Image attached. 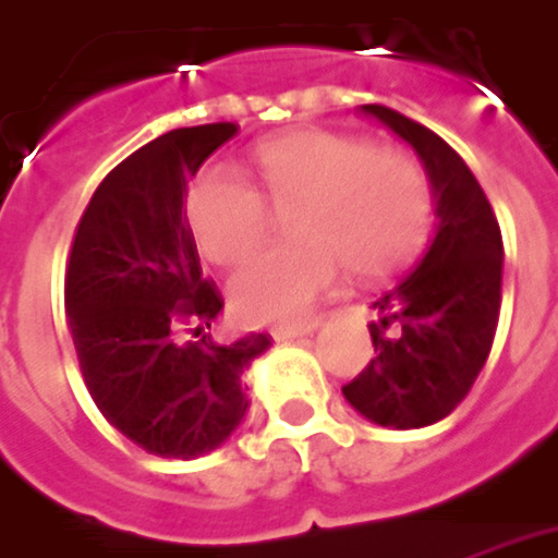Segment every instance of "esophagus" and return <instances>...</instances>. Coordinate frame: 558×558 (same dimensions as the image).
Listing matches in <instances>:
<instances>
[{
  "instance_id": "1",
  "label": "esophagus",
  "mask_w": 558,
  "mask_h": 558,
  "mask_svg": "<svg viewBox=\"0 0 558 558\" xmlns=\"http://www.w3.org/2000/svg\"><path fill=\"white\" fill-rule=\"evenodd\" d=\"M317 326L308 324V326H300V329H274V341L279 343H288V341H303L308 335H314Z\"/></svg>"
}]
</instances>
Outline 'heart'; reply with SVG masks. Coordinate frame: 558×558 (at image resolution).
Masks as SVG:
<instances>
[{
  "instance_id": "b5f03b06",
  "label": "heart",
  "mask_w": 558,
  "mask_h": 558,
  "mask_svg": "<svg viewBox=\"0 0 558 558\" xmlns=\"http://www.w3.org/2000/svg\"><path fill=\"white\" fill-rule=\"evenodd\" d=\"M264 196L226 170L191 187L187 220L215 264L246 262L270 232V209L300 215L288 250H270L232 279V305L250 324L300 326L347 270L385 279L421 253L433 229V196L412 158L362 137L296 129L267 137L253 153ZM267 198L266 204L263 199Z\"/></svg>"
}]
</instances>
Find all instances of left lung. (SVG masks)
<instances>
[{
  "label": "left lung",
  "mask_w": 558,
  "mask_h": 558,
  "mask_svg": "<svg viewBox=\"0 0 558 558\" xmlns=\"http://www.w3.org/2000/svg\"><path fill=\"white\" fill-rule=\"evenodd\" d=\"M359 111L417 153L438 223L417 267L374 303L376 359L341 391L371 423L421 429L462 403L492 353L500 317V226L471 167L447 141L385 105Z\"/></svg>",
  "instance_id": "8db88e82"
}]
</instances>
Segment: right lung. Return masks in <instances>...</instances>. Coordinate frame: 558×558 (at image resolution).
Returning <instances> with one entry per match:
<instances>
[{"label":"right lung","mask_w":558,"mask_h":558,"mask_svg":"<svg viewBox=\"0 0 558 558\" xmlns=\"http://www.w3.org/2000/svg\"><path fill=\"white\" fill-rule=\"evenodd\" d=\"M238 135L234 123L155 137L96 187L75 229L64 303L94 403L114 429L161 459L217 450L250 409V364L270 338H182L211 329L223 296L199 267L184 217L187 179Z\"/></svg>","instance_id":"1"}]
</instances>
